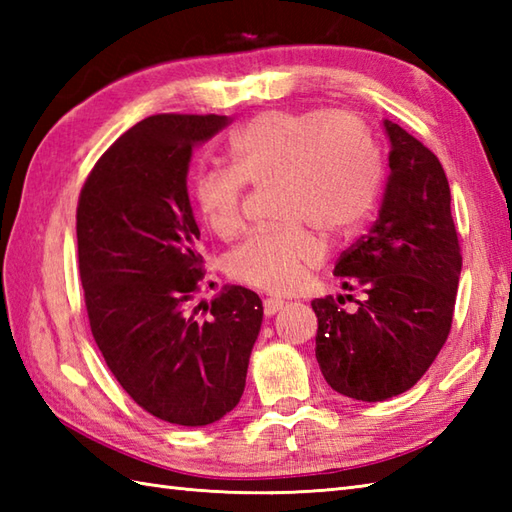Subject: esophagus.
Masks as SVG:
<instances>
[{"instance_id": "1", "label": "esophagus", "mask_w": 512, "mask_h": 512, "mask_svg": "<svg viewBox=\"0 0 512 512\" xmlns=\"http://www.w3.org/2000/svg\"><path fill=\"white\" fill-rule=\"evenodd\" d=\"M284 299H279V297H268V299H264V312H266V317H273V314H277L281 308H284Z\"/></svg>"}]
</instances>
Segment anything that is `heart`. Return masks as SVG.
<instances>
[{"label":"heart","mask_w":512,"mask_h":512,"mask_svg":"<svg viewBox=\"0 0 512 512\" xmlns=\"http://www.w3.org/2000/svg\"><path fill=\"white\" fill-rule=\"evenodd\" d=\"M231 158V167L195 176L193 200L217 235H233L248 180L279 184L275 211L284 224L248 235L228 257L235 279L268 292L297 288L306 268L319 264L323 244L308 226L350 235L378 198V151L350 114L264 112L233 134Z\"/></svg>","instance_id":"1"}]
</instances>
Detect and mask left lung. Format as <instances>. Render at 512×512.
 Here are the masks:
<instances>
[{
  "instance_id": "left-lung-1",
  "label": "left lung",
  "mask_w": 512,
  "mask_h": 512,
  "mask_svg": "<svg viewBox=\"0 0 512 512\" xmlns=\"http://www.w3.org/2000/svg\"><path fill=\"white\" fill-rule=\"evenodd\" d=\"M389 178L378 220L334 266L356 310L314 299L317 361L339 394L378 402L411 389L447 341L462 255L440 160L400 125L383 121ZM352 299V295H345Z\"/></svg>"
}]
</instances>
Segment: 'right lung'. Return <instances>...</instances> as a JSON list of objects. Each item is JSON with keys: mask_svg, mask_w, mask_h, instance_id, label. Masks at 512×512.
<instances>
[{"mask_svg": "<svg viewBox=\"0 0 512 512\" xmlns=\"http://www.w3.org/2000/svg\"><path fill=\"white\" fill-rule=\"evenodd\" d=\"M226 125L217 114L145 118L99 158L76 209L94 341L134 402L182 427L235 409L264 319L262 299L242 286L193 303L204 273L189 162Z\"/></svg>", "mask_w": 512, "mask_h": 512, "instance_id": "obj_1", "label": "right lung"}]
</instances>
